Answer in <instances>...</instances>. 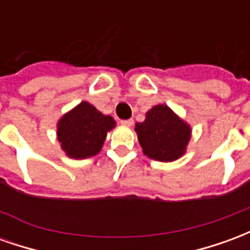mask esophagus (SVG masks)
<instances>
[{"label": "esophagus", "instance_id": "obj_1", "mask_svg": "<svg viewBox=\"0 0 250 250\" xmlns=\"http://www.w3.org/2000/svg\"><path fill=\"white\" fill-rule=\"evenodd\" d=\"M120 123H122V125H125V127H131V125H134V120H132V119L122 120V122H120Z\"/></svg>", "mask_w": 250, "mask_h": 250}]
</instances>
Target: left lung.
<instances>
[{
  "label": "left lung",
  "mask_w": 250,
  "mask_h": 250,
  "mask_svg": "<svg viewBox=\"0 0 250 250\" xmlns=\"http://www.w3.org/2000/svg\"><path fill=\"white\" fill-rule=\"evenodd\" d=\"M143 154L159 162H174L184 157L191 127L166 104H157L146 112V119L135 125Z\"/></svg>",
  "instance_id": "1"
}]
</instances>
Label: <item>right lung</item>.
Returning a JSON list of instances; mask_svg holds the SVG:
<instances>
[{"label":"right lung","instance_id":"obj_1","mask_svg":"<svg viewBox=\"0 0 250 250\" xmlns=\"http://www.w3.org/2000/svg\"><path fill=\"white\" fill-rule=\"evenodd\" d=\"M116 125L112 116L102 114L88 102H82L57 122V141L66 157L85 159L102 151L105 136Z\"/></svg>","mask_w":250,"mask_h":250}]
</instances>
